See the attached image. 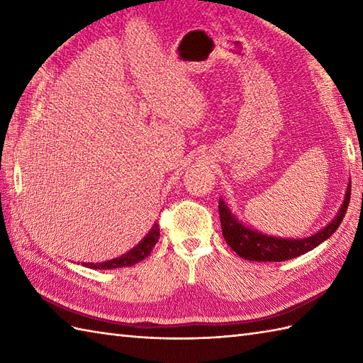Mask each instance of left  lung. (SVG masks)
Returning a JSON list of instances; mask_svg holds the SVG:
<instances>
[{
	"instance_id": "8db88e82",
	"label": "left lung",
	"mask_w": 363,
	"mask_h": 363,
	"mask_svg": "<svg viewBox=\"0 0 363 363\" xmlns=\"http://www.w3.org/2000/svg\"><path fill=\"white\" fill-rule=\"evenodd\" d=\"M351 198V184H348L345 201L340 206V211L337 212L335 218L329 223L326 228L318 230L317 234L306 238H282L262 234L259 230H254L243 223L238 221L235 215L230 212L226 203L220 198L218 212L221 220V230L226 243L235 251L238 256L246 260L254 262H284L293 257H298L301 254H306L317 248L320 243L333 235L337 228L340 226L346 211H348Z\"/></svg>"
}]
</instances>
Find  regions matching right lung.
Instances as JSON below:
<instances>
[{
	"mask_svg": "<svg viewBox=\"0 0 363 363\" xmlns=\"http://www.w3.org/2000/svg\"><path fill=\"white\" fill-rule=\"evenodd\" d=\"M159 235H160L159 226L156 225V223H154V226L148 233V235H146L140 243L134 246V248L128 251L126 254H123V256H120L117 259L101 262V264H84V267L94 268V269H112V268H121V267L134 265V264H137V262H140L145 257L150 256V252L152 251L154 245H156L157 240H159Z\"/></svg>",
	"mask_w": 363,
	"mask_h": 363,
	"instance_id": "1",
	"label": "right lung"
}]
</instances>
